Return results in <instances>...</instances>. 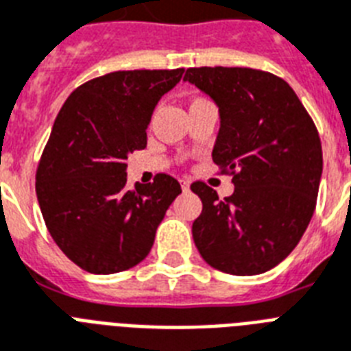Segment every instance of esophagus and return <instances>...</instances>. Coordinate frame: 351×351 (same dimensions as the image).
I'll return each mask as SVG.
<instances>
[{"mask_svg":"<svg viewBox=\"0 0 351 351\" xmlns=\"http://www.w3.org/2000/svg\"><path fill=\"white\" fill-rule=\"evenodd\" d=\"M181 189H183L184 192H189V190H190V181H189V179H181Z\"/></svg>","mask_w":351,"mask_h":351,"instance_id":"1","label":"esophagus"}]
</instances>
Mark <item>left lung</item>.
<instances>
[{"instance_id":"obj_1","label":"left lung","mask_w":351,"mask_h":351,"mask_svg":"<svg viewBox=\"0 0 351 351\" xmlns=\"http://www.w3.org/2000/svg\"><path fill=\"white\" fill-rule=\"evenodd\" d=\"M219 108L212 159L234 176V193L197 181L192 224L199 254L215 270L257 276L287 259L312 219L322 176L317 128L287 81L263 70L201 66L184 80Z\"/></svg>"}]
</instances>
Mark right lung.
<instances>
[{"label":"right lung","instance_id":"1","mask_svg":"<svg viewBox=\"0 0 351 351\" xmlns=\"http://www.w3.org/2000/svg\"><path fill=\"white\" fill-rule=\"evenodd\" d=\"M183 72H110L77 86L61 106L36 172V193L52 239L83 270L106 276L139 265L181 193L167 173L128 189L125 161L147 147L154 108Z\"/></svg>","mask_w":351,"mask_h":351}]
</instances>
